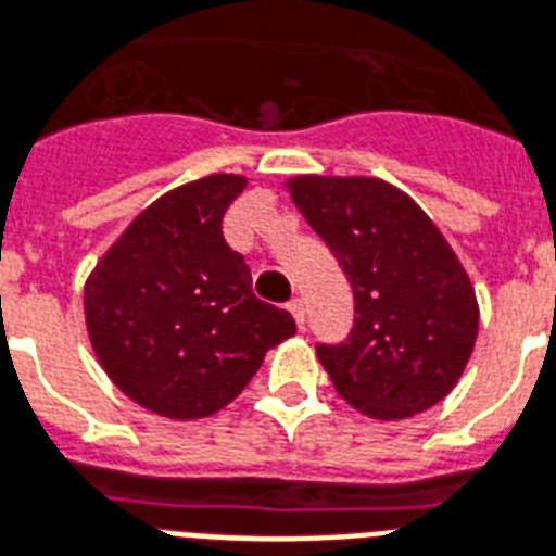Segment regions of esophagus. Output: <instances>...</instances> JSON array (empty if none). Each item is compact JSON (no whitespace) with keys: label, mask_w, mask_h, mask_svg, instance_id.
Wrapping results in <instances>:
<instances>
[{"label":"esophagus","mask_w":556,"mask_h":556,"mask_svg":"<svg viewBox=\"0 0 556 556\" xmlns=\"http://www.w3.org/2000/svg\"><path fill=\"white\" fill-rule=\"evenodd\" d=\"M288 311H291L293 314V319H296V325H305V302L300 300V296H293L291 302H288Z\"/></svg>","instance_id":"34e87169"}]
</instances>
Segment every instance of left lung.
Wrapping results in <instances>:
<instances>
[{"mask_svg":"<svg viewBox=\"0 0 556 556\" xmlns=\"http://www.w3.org/2000/svg\"><path fill=\"white\" fill-rule=\"evenodd\" d=\"M354 288V328L317 356L365 417L405 419L454 391L471 359L480 305L434 219L377 176L300 174L286 182Z\"/></svg>","mask_w":556,"mask_h":556,"instance_id":"left-lung-1","label":"left lung"}]
</instances>
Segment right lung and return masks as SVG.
I'll return each mask as SVG.
<instances>
[{"instance_id":"1","label":"right lung","mask_w":556,"mask_h":556,"mask_svg":"<svg viewBox=\"0 0 556 556\" xmlns=\"http://www.w3.org/2000/svg\"><path fill=\"white\" fill-rule=\"evenodd\" d=\"M248 176L211 174L142 211L85 279V325L122 394L168 419L233 403L265 354L296 333L288 311L256 300L223 216Z\"/></svg>"}]
</instances>
